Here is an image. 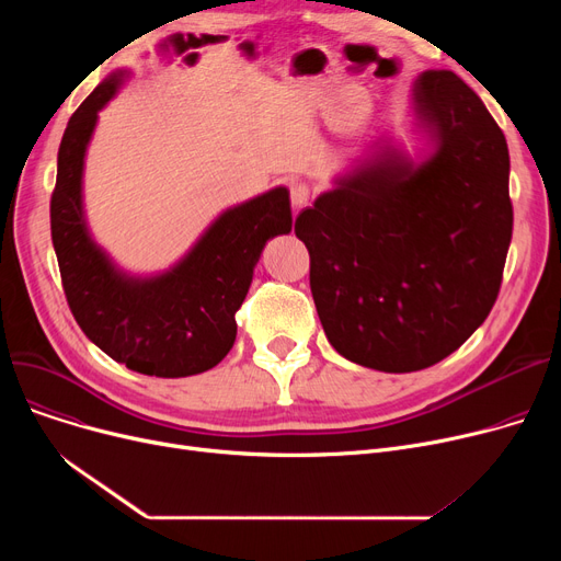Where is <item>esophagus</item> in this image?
Instances as JSON below:
<instances>
[{"label": "esophagus", "mask_w": 561, "mask_h": 561, "mask_svg": "<svg viewBox=\"0 0 561 561\" xmlns=\"http://www.w3.org/2000/svg\"><path fill=\"white\" fill-rule=\"evenodd\" d=\"M311 197V186L300 182V184H290V204L296 206V209H302V206L309 204Z\"/></svg>", "instance_id": "esophagus-1"}]
</instances>
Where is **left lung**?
Returning <instances> with one entry per match:
<instances>
[{"instance_id":"obj_1","label":"left lung","mask_w":561,"mask_h":561,"mask_svg":"<svg viewBox=\"0 0 561 561\" xmlns=\"http://www.w3.org/2000/svg\"><path fill=\"white\" fill-rule=\"evenodd\" d=\"M414 106L434 142L421 165L387 147L296 220L322 330L385 373L430 368L482 325L514 227L507 140L482 100L427 70Z\"/></svg>"}]
</instances>
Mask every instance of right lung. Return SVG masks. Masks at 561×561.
Instances as JSON below:
<instances>
[{
	"label": "right lung",
	"instance_id": "add662e5",
	"mask_svg": "<svg viewBox=\"0 0 561 561\" xmlns=\"http://www.w3.org/2000/svg\"><path fill=\"white\" fill-rule=\"evenodd\" d=\"M125 75L104 79L66 127L49 202L51 243L70 311L88 339L129 370L188 377L227 357L263 245L290 231V199L279 186L227 209L163 275L138 279L117 271L88 233L81 174L98 113Z\"/></svg>",
	"mask_w": 561,
	"mask_h": 561
}]
</instances>
